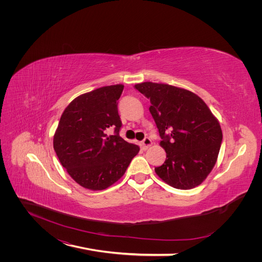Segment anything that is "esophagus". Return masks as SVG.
Here are the masks:
<instances>
[{"mask_svg":"<svg viewBox=\"0 0 262 262\" xmlns=\"http://www.w3.org/2000/svg\"><path fill=\"white\" fill-rule=\"evenodd\" d=\"M150 145H152V140H150L149 138H145L142 142H141V147L142 149H147Z\"/></svg>","mask_w":262,"mask_h":262,"instance_id":"34e87169","label":"esophagus"}]
</instances>
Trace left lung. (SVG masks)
Masks as SVG:
<instances>
[{"instance_id":"1","label":"left lung","mask_w":262,"mask_h":262,"mask_svg":"<svg viewBox=\"0 0 262 262\" xmlns=\"http://www.w3.org/2000/svg\"><path fill=\"white\" fill-rule=\"evenodd\" d=\"M135 89L150 102L167 158L156 174L173 188L201 185L212 171L222 143L217 119L198 94L168 84L144 81Z\"/></svg>"}]
</instances>
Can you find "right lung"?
I'll return each mask as SVG.
<instances>
[{
    "label": "right lung",
    "instance_id": "right-lung-1",
    "mask_svg": "<svg viewBox=\"0 0 262 262\" xmlns=\"http://www.w3.org/2000/svg\"><path fill=\"white\" fill-rule=\"evenodd\" d=\"M124 86L101 87L69 104L55 130L53 145L61 166L81 187L104 190L125 173L139 146L119 136L118 100ZM115 129L114 135L107 128Z\"/></svg>",
    "mask_w": 262,
    "mask_h": 262
}]
</instances>
